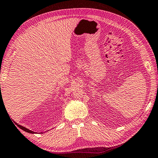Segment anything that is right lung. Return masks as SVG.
Returning a JSON list of instances; mask_svg holds the SVG:
<instances>
[{
  "label": "right lung",
  "instance_id": "add662e5",
  "mask_svg": "<svg viewBox=\"0 0 158 158\" xmlns=\"http://www.w3.org/2000/svg\"><path fill=\"white\" fill-rule=\"evenodd\" d=\"M0 96H1V94L0 95ZM13 122H14L15 124H16V125H17V126H18V127H20V129L23 130H24V131H26V132H28V133H33V134H34V133H37V132H35L32 131V130H29V129H28V128H26V127H23V126H22V125H18V123H16L15 122V121H13ZM40 133H43V132H40Z\"/></svg>",
  "mask_w": 158,
  "mask_h": 158
}]
</instances>
